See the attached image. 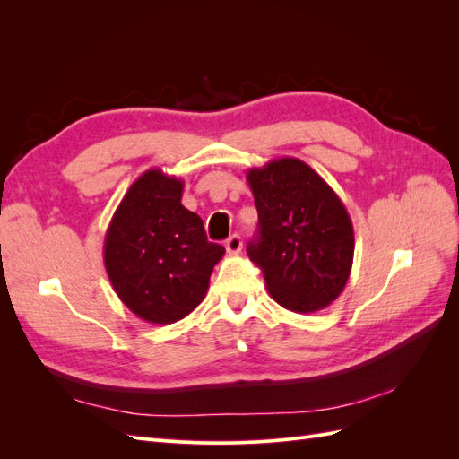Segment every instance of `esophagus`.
<instances>
[{
	"label": "esophagus",
	"instance_id": "1",
	"mask_svg": "<svg viewBox=\"0 0 459 459\" xmlns=\"http://www.w3.org/2000/svg\"><path fill=\"white\" fill-rule=\"evenodd\" d=\"M241 247H243V241H241V238H239L238 233H233L231 238L226 241V251L230 255H238L241 251Z\"/></svg>",
	"mask_w": 459,
	"mask_h": 459
}]
</instances>
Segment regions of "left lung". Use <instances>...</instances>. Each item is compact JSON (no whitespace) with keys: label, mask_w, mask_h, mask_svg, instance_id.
Listing matches in <instances>:
<instances>
[{"label":"left lung","mask_w":459,"mask_h":459,"mask_svg":"<svg viewBox=\"0 0 459 459\" xmlns=\"http://www.w3.org/2000/svg\"><path fill=\"white\" fill-rule=\"evenodd\" d=\"M258 211V238L247 255L272 299L299 314L324 310L349 281L354 230L325 179L293 157L247 172Z\"/></svg>","instance_id":"left-lung-1"}]
</instances>
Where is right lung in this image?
Here are the masks:
<instances>
[{
    "label": "right lung",
    "instance_id": "obj_1",
    "mask_svg": "<svg viewBox=\"0 0 459 459\" xmlns=\"http://www.w3.org/2000/svg\"><path fill=\"white\" fill-rule=\"evenodd\" d=\"M184 182L143 172L110 220L103 260L118 299L149 324H174L203 302L226 248L182 204Z\"/></svg>",
    "mask_w": 459,
    "mask_h": 459
}]
</instances>
